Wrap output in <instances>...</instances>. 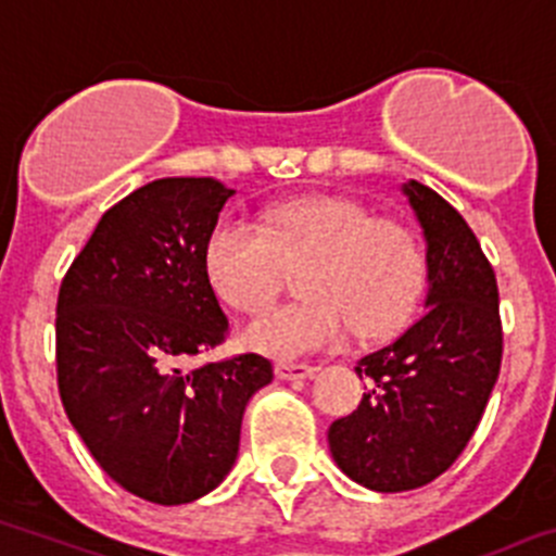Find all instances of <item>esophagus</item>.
<instances>
[{
  "mask_svg": "<svg viewBox=\"0 0 556 556\" xmlns=\"http://www.w3.org/2000/svg\"><path fill=\"white\" fill-rule=\"evenodd\" d=\"M275 375L281 380H305L314 375V366L308 364H292V361H281L275 366Z\"/></svg>",
  "mask_w": 556,
  "mask_h": 556,
  "instance_id": "obj_1",
  "label": "esophagus"
}]
</instances>
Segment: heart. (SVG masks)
I'll use <instances>...</instances> for the list:
<instances>
[{"instance_id": "b5f03b06", "label": "heart", "mask_w": 556, "mask_h": 556, "mask_svg": "<svg viewBox=\"0 0 556 556\" xmlns=\"http://www.w3.org/2000/svg\"><path fill=\"white\" fill-rule=\"evenodd\" d=\"M308 258L300 292L244 328V348L269 358H300L361 333H383L407 317L419 298L425 256L402 223L371 217L339 195H308L269 206L262 226L228 215L203 251L208 283L231 308L262 312L278 294L281 267Z\"/></svg>"}]
</instances>
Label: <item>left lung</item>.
Instances as JSON below:
<instances>
[{"label": "left lung", "instance_id": "1", "mask_svg": "<svg viewBox=\"0 0 556 556\" xmlns=\"http://www.w3.org/2000/svg\"><path fill=\"white\" fill-rule=\"evenodd\" d=\"M425 233V314L396 341L358 361L369 391L328 430L330 455L378 493L414 491L460 457L502 366L493 267L460 212L430 187L402 185Z\"/></svg>", "mask_w": 556, "mask_h": 556}]
</instances>
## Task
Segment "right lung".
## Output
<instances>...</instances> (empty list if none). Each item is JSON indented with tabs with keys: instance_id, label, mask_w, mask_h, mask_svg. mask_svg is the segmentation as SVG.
<instances>
[{
	"instance_id": "right-lung-1",
	"label": "right lung",
	"mask_w": 556,
	"mask_h": 556,
	"mask_svg": "<svg viewBox=\"0 0 556 556\" xmlns=\"http://www.w3.org/2000/svg\"><path fill=\"white\" fill-rule=\"evenodd\" d=\"M233 190L156 178L101 215L58 298V386L112 480L154 504L215 491L239 455L244 407L273 383L256 353L185 371L228 333L203 251Z\"/></svg>"
}]
</instances>
